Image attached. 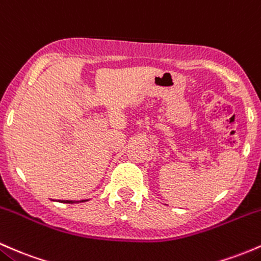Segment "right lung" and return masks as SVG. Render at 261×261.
Wrapping results in <instances>:
<instances>
[{
  "instance_id": "1",
  "label": "right lung",
  "mask_w": 261,
  "mask_h": 261,
  "mask_svg": "<svg viewBox=\"0 0 261 261\" xmlns=\"http://www.w3.org/2000/svg\"><path fill=\"white\" fill-rule=\"evenodd\" d=\"M59 202H61V203H74V201H69V200H59ZM81 202H84V201H81Z\"/></svg>"
}]
</instances>
